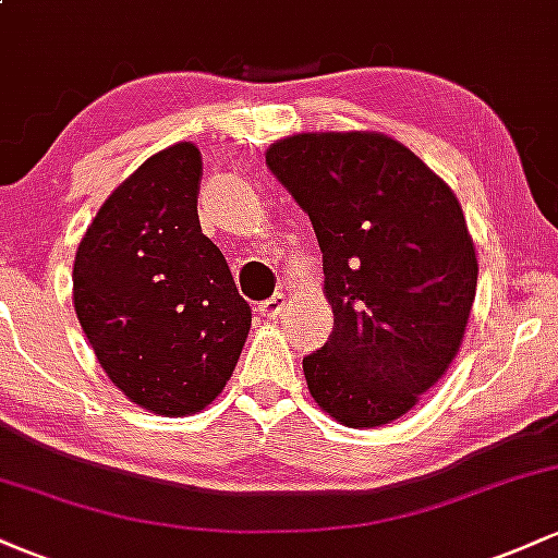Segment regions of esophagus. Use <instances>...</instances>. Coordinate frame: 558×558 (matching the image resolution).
Segmentation results:
<instances>
[{
    "instance_id": "esophagus-1",
    "label": "esophagus",
    "mask_w": 558,
    "mask_h": 558,
    "mask_svg": "<svg viewBox=\"0 0 558 558\" xmlns=\"http://www.w3.org/2000/svg\"><path fill=\"white\" fill-rule=\"evenodd\" d=\"M283 310H286V293H275L272 299L262 301V304H259V315L267 317V319L280 317V315H283Z\"/></svg>"
}]
</instances>
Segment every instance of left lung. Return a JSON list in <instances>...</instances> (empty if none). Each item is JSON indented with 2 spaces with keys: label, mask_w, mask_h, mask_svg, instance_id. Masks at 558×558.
<instances>
[{
  "label": "left lung",
  "mask_w": 558,
  "mask_h": 558,
  "mask_svg": "<svg viewBox=\"0 0 558 558\" xmlns=\"http://www.w3.org/2000/svg\"><path fill=\"white\" fill-rule=\"evenodd\" d=\"M265 157L323 248L332 332L304 356L312 399L345 427L388 425L462 345L477 291L462 204L386 133H296Z\"/></svg>",
  "instance_id": "left-lung-1"
}]
</instances>
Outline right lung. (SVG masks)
Listing matches in <instances>:
<instances>
[{
    "instance_id": "right-lung-1",
    "label": "right lung",
    "mask_w": 558,
    "mask_h": 558,
    "mask_svg": "<svg viewBox=\"0 0 558 558\" xmlns=\"http://www.w3.org/2000/svg\"><path fill=\"white\" fill-rule=\"evenodd\" d=\"M202 155L181 141L128 175L75 252L73 304L110 380L149 412L185 417L233 375L252 310L196 213Z\"/></svg>"
}]
</instances>
